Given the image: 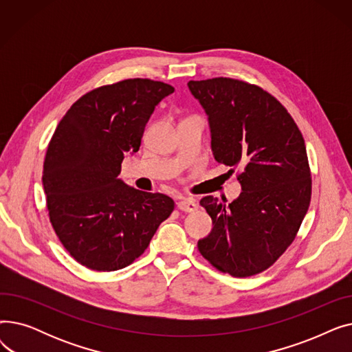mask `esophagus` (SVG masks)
<instances>
[{"mask_svg":"<svg viewBox=\"0 0 352 352\" xmlns=\"http://www.w3.org/2000/svg\"><path fill=\"white\" fill-rule=\"evenodd\" d=\"M177 206L181 211H186V212H194L198 208V204L192 198H182L181 201H178Z\"/></svg>","mask_w":352,"mask_h":352,"instance_id":"obj_1","label":"esophagus"}]
</instances>
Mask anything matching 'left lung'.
I'll list each match as a JSON object with an SVG mask.
<instances>
[{
    "mask_svg": "<svg viewBox=\"0 0 352 352\" xmlns=\"http://www.w3.org/2000/svg\"><path fill=\"white\" fill-rule=\"evenodd\" d=\"M188 89L208 117L215 161L243 168L241 194L230 204L212 195L199 201L212 230L198 250L232 276L263 272L294 241L309 207L304 138L281 102L260 87L221 77L190 81Z\"/></svg>",
    "mask_w": 352,
    "mask_h": 352,
    "instance_id": "left-lung-1",
    "label": "left lung"
}]
</instances>
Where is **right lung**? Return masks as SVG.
Masks as SVG:
<instances>
[{"label":"right lung","instance_id":"1","mask_svg":"<svg viewBox=\"0 0 352 352\" xmlns=\"http://www.w3.org/2000/svg\"><path fill=\"white\" fill-rule=\"evenodd\" d=\"M174 87L125 80L88 92L67 111L48 145L43 186L50 221L65 250L96 271H117L150 245L174 210L164 194L118 178L140 150L145 125Z\"/></svg>","mask_w":352,"mask_h":352}]
</instances>
